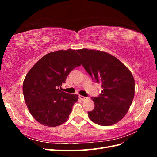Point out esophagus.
Here are the masks:
<instances>
[{
    "mask_svg": "<svg viewBox=\"0 0 157 157\" xmlns=\"http://www.w3.org/2000/svg\"><path fill=\"white\" fill-rule=\"evenodd\" d=\"M79 98L81 99V100H82V101H84V100H85V99H86V97H84V96H79Z\"/></svg>",
    "mask_w": 157,
    "mask_h": 157,
    "instance_id": "obj_1",
    "label": "esophagus"
}]
</instances>
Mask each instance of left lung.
Returning a JSON list of instances; mask_svg holds the SVG:
<instances>
[{
    "instance_id": "8db88e82",
    "label": "left lung",
    "mask_w": 157,
    "mask_h": 157,
    "mask_svg": "<svg viewBox=\"0 0 157 157\" xmlns=\"http://www.w3.org/2000/svg\"><path fill=\"white\" fill-rule=\"evenodd\" d=\"M77 52L82 65L103 90L91 98L95 107L88 112L90 119L101 126L120 121L129 110L135 94V81L130 71L115 56L105 52L83 48Z\"/></svg>"
}]
</instances>
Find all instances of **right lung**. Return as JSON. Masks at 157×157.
Here are the masks:
<instances>
[{
    "mask_svg": "<svg viewBox=\"0 0 157 157\" xmlns=\"http://www.w3.org/2000/svg\"><path fill=\"white\" fill-rule=\"evenodd\" d=\"M81 64L77 50H58L42 57L27 73L23 83V96L38 122L56 127L68 119L78 96L59 88L71 71Z\"/></svg>",
    "mask_w": 157,
    "mask_h": 157,
    "instance_id": "add662e5",
    "label": "right lung"
}]
</instances>
